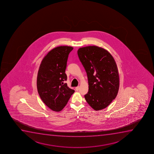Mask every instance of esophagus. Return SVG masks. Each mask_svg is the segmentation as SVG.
Segmentation results:
<instances>
[{
	"mask_svg": "<svg viewBox=\"0 0 154 154\" xmlns=\"http://www.w3.org/2000/svg\"><path fill=\"white\" fill-rule=\"evenodd\" d=\"M75 89H76V90L77 91H78L79 90V87L78 86V87H76Z\"/></svg>",
	"mask_w": 154,
	"mask_h": 154,
	"instance_id": "34e87169",
	"label": "esophagus"
}]
</instances>
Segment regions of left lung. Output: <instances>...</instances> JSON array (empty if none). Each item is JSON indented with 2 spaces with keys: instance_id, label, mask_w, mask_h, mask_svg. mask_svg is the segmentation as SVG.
Wrapping results in <instances>:
<instances>
[{
  "instance_id": "8db88e82",
  "label": "left lung",
  "mask_w": 154,
  "mask_h": 154,
  "mask_svg": "<svg viewBox=\"0 0 154 154\" xmlns=\"http://www.w3.org/2000/svg\"><path fill=\"white\" fill-rule=\"evenodd\" d=\"M77 53L88 79L85 100L95 110H102L116 98L119 91V75L116 61L108 51L96 46L80 48Z\"/></svg>"
}]
</instances>
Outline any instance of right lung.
Segmentation results:
<instances>
[{
  "instance_id": "add662e5",
  "label": "right lung",
  "mask_w": 154,
  "mask_h": 154,
  "mask_svg": "<svg viewBox=\"0 0 154 154\" xmlns=\"http://www.w3.org/2000/svg\"><path fill=\"white\" fill-rule=\"evenodd\" d=\"M73 48L61 46L48 53L41 62L37 76V89L40 97L47 107L60 111L74 93L69 88L65 69L69 54Z\"/></svg>"
}]
</instances>
